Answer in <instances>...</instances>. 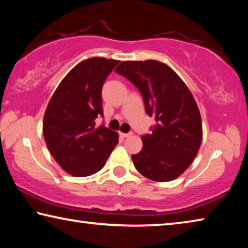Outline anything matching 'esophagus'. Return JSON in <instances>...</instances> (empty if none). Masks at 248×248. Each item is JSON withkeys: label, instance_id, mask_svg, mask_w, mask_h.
I'll return each instance as SVG.
<instances>
[{"label": "esophagus", "instance_id": "34e87169", "mask_svg": "<svg viewBox=\"0 0 248 248\" xmlns=\"http://www.w3.org/2000/svg\"><path fill=\"white\" fill-rule=\"evenodd\" d=\"M119 136L121 138H128V137H131L132 133H123V132H119Z\"/></svg>", "mask_w": 248, "mask_h": 248}]
</instances>
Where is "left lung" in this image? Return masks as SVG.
<instances>
[{"label":"left lung","mask_w":248,"mask_h":248,"mask_svg":"<svg viewBox=\"0 0 248 248\" xmlns=\"http://www.w3.org/2000/svg\"><path fill=\"white\" fill-rule=\"evenodd\" d=\"M116 73L138 87L145 111L155 118L152 133L142 136V150L132 155L137 170L154 182H170L194 161L202 141L199 108L186 84L156 60L123 61Z\"/></svg>","instance_id":"obj_1"}]
</instances>
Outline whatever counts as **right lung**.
<instances>
[{
	"mask_svg": "<svg viewBox=\"0 0 248 248\" xmlns=\"http://www.w3.org/2000/svg\"><path fill=\"white\" fill-rule=\"evenodd\" d=\"M118 60L90 58L65 75L46 109L43 132L50 153L66 173L84 177L105 166L118 144V133L105 125L95 128L103 116L102 89Z\"/></svg>",
	"mask_w": 248,
	"mask_h": 248,
	"instance_id": "right-lung-1",
	"label": "right lung"
}]
</instances>
